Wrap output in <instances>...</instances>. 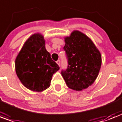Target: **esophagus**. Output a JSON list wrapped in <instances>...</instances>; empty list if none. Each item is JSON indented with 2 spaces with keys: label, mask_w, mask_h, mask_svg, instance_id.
Wrapping results in <instances>:
<instances>
[{
  "label": "esophagus",
  "mask_w": 122,
  "mask_h": 122,
  "mask_svg": "<svg viewBox=\"0 0 122 122\" xmlns=\"http://www.w3.org/2000/svg\"><path fill=\"white\" fill-rule=\"evenodd\" d=\"M56 63H57V64L59 65V66H60V60H57V61H56Z\"/></svg>",
  "instance_id": "34e87169"
}]
</instances>
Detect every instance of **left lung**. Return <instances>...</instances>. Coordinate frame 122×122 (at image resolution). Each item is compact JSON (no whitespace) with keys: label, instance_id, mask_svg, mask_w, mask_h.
<instances>
[{"label":"left lung","instance_id":"obj_1","mask_svg":"<svg viewBox=\"0 0 122 122\" xmlns=\"http://www.w3.org/2000/svg\"><path fill=\"white\" fill-rule=\"evenodd\" d=\"M64 50L68 65L61 71L66 86L76 91H82L92 86L98 77L102 65V56L94 43L79 30L65 37Z\"/></svg>","mask_w":122,"mask_h":122}]
</instances>
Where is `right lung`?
I'll return each instance as SVG.
<instances>
[{"label":"right lung","instance_id":"1","mask_svg":"<svg viewBox=\"0 0 122 122\" xmlns=\"http://www.w3.org/2000/svg\"><path fill=\"white\" fill-rule=\"evenodd\" d=\"M59 70L45 48L44 36L35 33L24 43L15 59V71L20 82L32 92H41L51 86L54 73Z\"/></svg>","mask_w":122,"mask_h":122}]
</instances>
